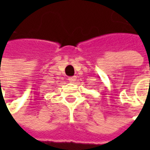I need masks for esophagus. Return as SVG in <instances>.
I'll return each mask as SVG.
<instances>
[{
  "label": "esophagus",
  "mask_w": 150,
  "mask_h": 150,
  "mask_svg": "<svg viewBox=\"0 0 150 150\" xmlns=\"http://www.w3.org/2000/svg\"><path fill=\"white\" fill-rule=\"evenodd\" d=\"M76 79H77L76 77H71V78H68V81H69L70 83H74V82L76 81Z\"/></svg>",
  "instance_id": "esophagus-1"
}]
</instances>
